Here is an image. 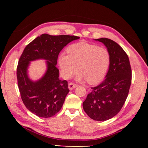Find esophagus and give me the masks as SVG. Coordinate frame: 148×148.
<instances>
[{"label":"esophagus","instance_id":"obj_1","mask_svg":"<svg viewBox=\"0 0 148 148\" xmlns=\"http://www.w3.org/2000/svg\"><path fill=\"white\" fill-rule=\"evenodd\" d=\"M77 86H77V84H75L74 83H70L69 84V89L70 90H72L73 89L76 88V87H77Z\"/></svg>","mask_w":148,"mask_h":148}]
</instances>
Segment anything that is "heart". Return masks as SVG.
Returning a JSON list of instances; mask_svg holds the SVG:
<instances>
[{"label": "heart", "instance_id": "obj_1", "mask_svg": "<svg viewBox=\"0 0 148 148\" xmlns=\"http://www.w3.org/2000/svg\"><path fill=\"white\" fill-rule=\"evenodd\" d=\"M69 55L61 54L59 65L62 77L69 79L79 68L77 81L86 80L88 83H99L104 78L110 64L108 49L95 44L80 42L67 49Z\"/></svg>", "mask_w": 148, "mask_h": 148}]
</instances>
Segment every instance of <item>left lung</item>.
<instances>
[{
	"instance_id": "obj_1",
	"label": "left lung",
	"mask_w": 148,
	"mask_h": 148,
	"mask_svg": "<svg viewBox=\"0 0 148 148\" xmlns=\"http://www.w3.org/2000/svg\"><path fill=\"white\" fill-rule=\"evenodd\" d=\"M95 40L107 47L110 64L104 80L91 87L83 108L90 118L102 121L112 118L122 108L131 84L132 71L128 56L118 44L106 38Z\"/></svg>"
}]
</instances>
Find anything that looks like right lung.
Listing matches in <instances>:
<instances>
[{"instance_id": "right-lung-1", "label": "right lung", "mask_w": 148, "mask_h": 148, "mask_svg": "<svg viewBox=\"0 0 148 148\" xmlns=\"http://www.w3.org/2000/svg\"><path fill=\"white\" fill-rule=\"evenodd\" d=\"M79 38L70 35L42 34L24 49L17 67V84L25 106L36 116L47 118L61 109L69 89L66 80L59 78L57 58L64 46ZM38 59L47 61V70L40 79L33 81L28 77V68L31 61Z\"/></svg>"}]
</instances>
